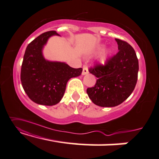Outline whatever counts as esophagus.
Instances as JSON below:
<instances>
[{
  "mask_svg": "<svg viewBox=\"0 0 159 159\" xmlns=\"http://www.w3.org/2000/svg\"><path fill=\"white\" fill-rule=\"evenodd\" d=\"M89 73V69H88V68L86 66H84V68H83V71H82V75H86Z\"/></svg>",
  "mask_w": 159,
  "mask_h": 159,
  "instance_id": "esophagus-1",
  "label": "esophagus"
}]
</instances>
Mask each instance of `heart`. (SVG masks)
<instances>
[{
  "mask_svg": "<svg viewBox=\"0 0 159 159\" xmlns=\"http://www.w3.org/2000/svg\"><path fill=\"white\" fill-rule=\"evenodd\" d=\"M104 47H105L104 45H101V46H99L98 48L96 49V51H95V53H98V52H101V51H103ZM110 53H111V50L110 49L104 50L102 53H101L100 56H99L98 60H99V61H100V63H102V64L105 63L106 60H107V58H108V55L110 54Z\"/></svg>",
  "mask_w": 159,
  "mask_h": 159,
  "instance_id": "b5f03b06",
  "label": "heart"
}]
</instances>
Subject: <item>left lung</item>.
Instances as JSON below:
<instances>
[{"label": "left lung", "mask_w": 159, "mask_h": 159, "mask_svg": "<svg viewBox=\"0 0 159 159\" xmlns=\"http://www.w3.org/2000/svg\"><path fill=\"white\" fill-rule=\"evenodd\" d=\"M118 51L105 66L97 65L89 72L98 79L86 92L92 102L101 107H114L124 102L136 86L139 61L136 52L125 41L116 39Z\"/></svg>", "instance_id": "obj_1"}]
</instances>
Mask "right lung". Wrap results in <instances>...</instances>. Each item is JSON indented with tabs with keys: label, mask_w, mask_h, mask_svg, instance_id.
I'll return each mask as SVG.
<instances>
[{
	"label": "right lung",
	"mask_w": 159,
	"mask_h": 159,
	"mask_svg": "<svg viewBox=\"0 0 159 159\" xmlns=\"http://www.w3.org/2000/svg\"><path fill=\"white\" fill-rule=\"evenodd\" d=\"M53 35H60L51 30L30 42L21 66L20 80L25 93L34 102L43 106H54L60 102L68 80L79 76L83 70L81 68H71L65 62L44 58L43 50Z\"/></svg>",
	"instance_id": "obj_1"
}]
</instances>
